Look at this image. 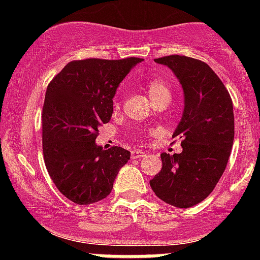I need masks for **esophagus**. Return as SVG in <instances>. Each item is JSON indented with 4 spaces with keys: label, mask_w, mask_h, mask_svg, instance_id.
Listing matches in <instances>:
<instances>
[{
    "label": "esophagus",
    "mask_w": 260,
    "mask_h": 260,
    "mask_svg": "<svg viewBox=\"0 0 260 260\" xmlns=\"http://www.w3.org/2000/svg\"><path fill=\"white\" fill-rule=\"evenodd\" d=\"M132 158H136V159H138V158H142V157H145L146 156V153L143 151H140V149H133L132 151Z\"/></svg>",
    "instance_id": "1"
}]
</instances>
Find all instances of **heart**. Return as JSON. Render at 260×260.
I'll return each mask as SVG.
<instances>
[{
  "label": "heart",
  "mask_w": 260,
  "mask_h": 260,
  "mask_svg": "<svg viewBox=\"0 0 260 260\" xmlns=\"http://www.w3.org/2000/svg\"><path fill=\"white\" fill-rule=\"evenodd\" d=\"M147 90H148L149 98H154V96L159 95V94L169 93V89L165 85V83H162L161 80H153L148 84L147 86Z\"/></svg>",
  "instance_id": "obj_1"
}]
</instances>
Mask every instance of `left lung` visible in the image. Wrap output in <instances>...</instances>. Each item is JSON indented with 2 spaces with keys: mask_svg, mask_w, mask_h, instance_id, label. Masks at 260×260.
Instances as JSON below:
<instances>
[{
  "mask_svg": "<svg viewBox=\"0 0 260 260\" xmlns=\"http://www.w3.org/2000/svg\"><path fill=\"white\" fill-rule=\"evenodd\" d=\"M166 65L183 90V112L172 138L182 152L161 153L162 169L149 181L157 198L180 209L205 200L225 171L234 142L229 91L205 62L180 55L154 59Z\"/></svg>",
  "mask_w": 260,
  "mask_h": 260,
  "instance_id": "8db88e82",
  "label": "left lung"
}]
</instances>
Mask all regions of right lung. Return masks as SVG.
I'll return each instance as SVG.
<instances>
[{"instance_id":"add662e5","label":"right lung","mask_w":260,"mask_h":260,"mask_svg":"<svg viewBox=\"0 0 260 260\" xmlns=\"http://www.w3.org/2000/svg\"><path fill=\"white\" fill-rule=\"evenodd\" d=\"M142 61L85 59L72 61L51 80L43 108V151L57 190L79 205L111 193L131 157L122 147L95 143L99 127L113 113V98L125 75Z\"/></svg>"}]
</instances>
